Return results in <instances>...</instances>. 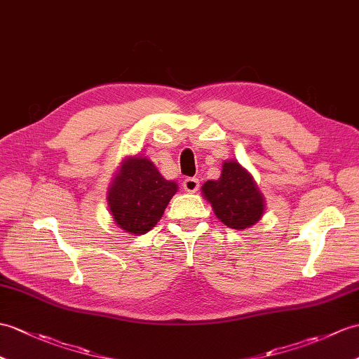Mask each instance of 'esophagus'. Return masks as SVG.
Listing matches in <instances>:
<instances>
[{"mask_svg":"<svg viewBox=\"0 0 359 359\" xmlns=\"http://www.w3.org/2000/svg\"><path fill=\"white\" fill-rule=\"evenodd\" d=\"M200 188V183L194 177H188L183 180V189L188 191V193H196V191Z\"/></svg>","mask_w":359,"mask_h":359,"instance_id":"34e87169","label":"esophagus"}]
</instances>
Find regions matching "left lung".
<instances>
[{
	"label": "left lung",
	"mask_w": 359,
	"mask_h": 359,
	"mask_svg": "<svg viewBox=\"0 0 359 359\" xmlns=\"http://www.w3.org/2000/svg\"><path fill=\"white\" fill-rule=\"evenodd\" d=\"M202 196L223 224L232 229L251 228L264 214V197L252 174L237 161H224L217 180H208Z\"/></svg>",
	"instance_id": "1"
}]
</instances>
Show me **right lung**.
<instances>
[{
	"label": "right lung",
	"mask_w": 359,
	"mask_h": 359,
	"mask_svg": "<svg viewBox=\"0 0 359 359\" xmlns=\"http://www.w3.org/2000/svg\"><path fill=\"white\" fill-rule=\"evenodd\" d=\"M177 189V183L166 180L148 157L127 156L108 188V210L123 232L147 234L162 219Z\"/></svg>",
	"instance_id": "1"
}]
</instances>
